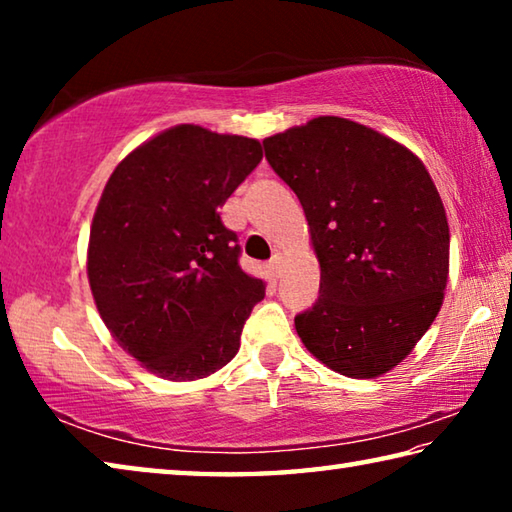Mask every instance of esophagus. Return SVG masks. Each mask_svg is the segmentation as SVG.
Here are the masks:
<instances>
[{
	"instance_id": "34e87169",
	"label": "esophagus",
	"mask_w": 512,
	"mask_h": 512,
	"mask_svg": "<svg viewBox=\"0 0 512 512\" xmlns=\"http://www.w3.org/2000/svg\"><path fill=\"white\" fill-rule=\"evenodd\" d=\"M280 264H282V257L280 255H273L271 262H268V268H271L273 277H280Z\"/></svg>"
}]
</instances>
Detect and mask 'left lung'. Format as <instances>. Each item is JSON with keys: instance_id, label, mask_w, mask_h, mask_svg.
<instances>
[{"instance_id": "left-lung-1", "label": "left lung", "mask_w": 512, "mask_h": 512, "mask_svg": "<svg viewBox=\"0 0 512 512\" xmlns=\"http://www.w3.org/2000/svg\"><path fill=\"white\" fill-rule=\"evenodd\" d=\"M296 192L320 262V296L296 316L305 348L345 377L395 368L443 305L449 225L429 171L357 121L316 117L264 140Z\"/></svg>"}]
</instances>
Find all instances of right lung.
Segmentation results:
<instances>
[{"label": "right lung", "mask_w": 512, "mask_h": 512, "mask_svg": "<svg viewBox=\"0 0 512 512\" xmlns=\"http://www.w3.org/2000/svg\"><path fill=\"white\" fill-rule=\"evenodd\" d=\"M259 162L257 140L183 124L108 178L90 230V289L115 341L153 375L201 379L239 350L266 284L241 271L219 207Z\"/></svg>", "instance_id": "1"}]
</instances>
